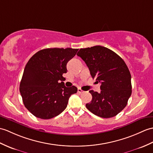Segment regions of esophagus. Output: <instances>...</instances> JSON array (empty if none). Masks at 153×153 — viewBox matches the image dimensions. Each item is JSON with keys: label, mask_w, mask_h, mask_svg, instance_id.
I'll list each match as a JSON object with an SVG mask.
<instances>
[{"label": "esophagus", "mask_w": 153, "mask_h": 153, "mask_svg": "<svg viewBox=\"0 0 153 153\" xmlns=\"http://www.w3.org/2000/svg\"><path fill=\"white\" fill-rule=\"evenodd\" d=\"M77 93H79V94H83V93H84V91H82L81 89V88H78L77 89Z\"/></svg>", "instance_id": "obj_1"}]
</instances>
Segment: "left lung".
Instances as JSON below:
<instances>
[{
	"label": "left lung",
	"mask_w": 153,
	"mask_h": 153,
	"mask_svg": "<svg viewBox=\"0 0 153 153\" xmlns=\"http://www.w3.org/2000/svg\"><path fill=\"white\" fill-rule=\"evenodd\" d=\"M77 55L86 63L92 77L101 83L100 93L89 91L93 98L87 108L102 118L116 116L132 94L131 74L126 63L114 51L100 45L80 49Z\"/></svg>",
	"instance_id": "left-lung-1"
}]
</instances>
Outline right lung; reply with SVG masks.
<instances>
[{"label": "right lung", "instance_id": "right-lung-1", "mask_svg": "<svg viewBox=\"0 0 153 153\" xmlns=\"http://www.w3.org/2000/svg\"><path fill=\"white\" fill-rule=\"evenodd\" d=\"M77 51L72 48L42 49L27 63L19 91L25 108L35 117L49 119L59 115L66 109L70 96L77 93L76 87L65 86L62 74L67 72V63Z\"/></svg>", "mask_w": 153, "mask_h": 153}]
</instances>
